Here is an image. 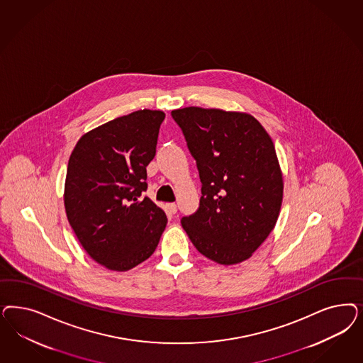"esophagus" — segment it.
Wrapping results in <instances>:
<instances>
[{"label":"esophagus","instance_id":"34e87169","mask_svg":"<svg viewBox=\"0 0 363 363\" xmlns=\"http://www.w3.org/2000/svg\"><path fill=\"white\" fill-rule=\"evenodd\" d=\"M167 208H168V211H169L171 213H176V212H177V206H176L175 203L167 204Z\"/></svg>","mask_w":363,"mask_h":363}]
</instances>
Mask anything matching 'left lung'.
Wrapping results in <instances>:
<instances>
[{"label":"left lung","mask_w":363,"mask_h":363,"mask_svg":"<svg viewBox=\"0 0 363 363\" xmlns=\"http://www.w3.org/2000/svg\"><path fill=\"white\" fill-rule=\"evenodd\" d=\"M195 157L199 210L182 219L201 255L231 266L252 257L274 230L283 175L274 143L245 112L187 106L171 112Z\"/></svg>","instance_id":"8db88e82"}]
</instances>
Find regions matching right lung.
Here are the masks:
<instances>
[{
  "mask_svg": "<svg viewBox=\"0 0 363 363\" xmlns=\"http://www.w3.org/2000/svg\"><path fill=\"white\" fill-rule=\"evenodd\" d=\"M163 111L140 109L84 133L70 153L64 206L86 254L112 271L151 257L167 225L143 192Z\"/></svg>",
  "mask_w": 363,
  "mask_h": 363,
  "instance_id": "1",
  "label": "right lung"
}]
</instances>
